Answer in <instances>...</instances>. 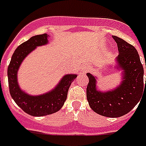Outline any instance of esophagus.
<instances>
[{
	"mask_svg": "<svg viewBox=\"0 0 146 146\" xmlns=\"http://www.w3.org/2000/svg\"><path fill=\"white\" fill-rule=\"evenodd\" d=\"M86 70H84V72H86Z\"/></svg>",
	"mask_w": 146,
	"mask_h": 146,
	"instance_id": "34e87169",
	"label": "esophagus"
}]
</instances>
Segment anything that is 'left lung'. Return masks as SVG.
Instances as JSON below:
<instances>
[{"label": "left lung", "mask_w": 146, "mask_h": 146, "mask_svg": "<svg viewBox=\"0 0 146 146\" xmlns=\"http://www.w3.org/2000/svg\"><path fill=\"white\" fill-rule=\"evenodd\" d=\"M113 38L117 44L116 68L123 70L122 81L114 90L102 92L97 90L95 77L88 73L86 96L95 113L108 117H119L130 112L141 101L146 93V81L144 83V69L137 49L117 36Z\"/></svg>", "instance_id": "obj_1"}]
</instances>
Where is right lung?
I'll return each instance as SVG.
<instances>
[{"label": "right lung", "instance_id": "1", "mask_svg": "<svg viewBox=\"0 0 146 146\" xmlns=\"http://www.w3.org/2000/svg\"><path fill=\"white\" fill-rule=\"evenodd\" d=\"M48 36L46 33L33 36L20 44L13 52L8 67L11 97L22 110L33 117L52 114L60 110L67 98L69 86L77 77L76 74L65 75L53 90L41 95L31 96L21 90L17 82V71L20 65L33 49L48 43Z\"/></svg>", "mask_w": 146, "mask_h": 146}]
</instances>
